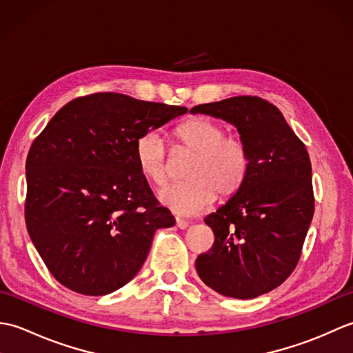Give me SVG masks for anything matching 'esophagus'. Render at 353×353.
Listing matches in <instances>:
<instances>
[{"label": "esophagus", "mask_w": 353, "mask_h": 353, "mask_svg": "<svg viewBox=\"0 0 353 353\" xmlns=\"http://www.w3.org/2000/svg\"><path fill=\"white\" fill-rule=\"evenodd\" d=\"M176 226H177L179 229H186V228L190 226V221L182 220V219H176Z\"/></svg>", "instance_id": "obj_1"}]
</instances>
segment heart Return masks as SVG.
<instances>
[{"label":"heart","mask_w":353,"mask_h":353,"mask_svg":"<svg viewBox=\"0 0 353 353\" xmlns=\"http://www.w3.org/2000/svg\"><path fill=\"white\" fill-rule=\"evenodd\" d=\"M176 138L196 156L186 170L188 182L167 185L159 191L163 206L181 215H197L214 203L216 194L221 199L235 196L250 170V150L243 137L226 133L214 118L194 117L177 127ZM134 159L148 182H165L168 152L159 132L139 134Z\"/></svg>","instance_id":"heart-1"}]
</instances>
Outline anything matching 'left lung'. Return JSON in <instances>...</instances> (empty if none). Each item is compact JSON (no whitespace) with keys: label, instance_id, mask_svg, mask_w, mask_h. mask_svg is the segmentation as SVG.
I'll return each instance as SVG.
<instances>
[{"label":"left lung","instance_id":"left-lung-1","mask_svg":"<svg viewBox=\"0 0 353 353\" xmlns=\"http://www.w3.org/2000/svg\"><path fill=\"white\" fill-rule=\"evenodd\" d=\"M234 124L250 150L241 188L205 223L215 241L196 268L223 296L254 299L279 287L294 272L314 215L310 154L270 101L252 95L199 104Z\"/></svg>","mask_w":353,"mask_h":353}]
</instances>
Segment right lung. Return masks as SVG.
Here are the masks:
<instances>
[{
    "instance_id": "1",
    "label": "right lung",
    "mask_w": 353,
    "mask_h": 353,
    "mask_svg": "<svg viewBox=\"0 0 353 353\" xmlns=\"http://www.w3.org/2000/svg\"><path fill=\"white\" fill-rule=\"evenodd\" d=\"M186 110L97 92L65 104L33 141L26 224L63 287L85 296L124 287L147 259L154 232L174 226L141 174L134 142Z\"/></svg>"
}]
</instances>
